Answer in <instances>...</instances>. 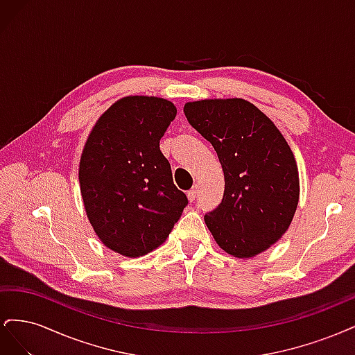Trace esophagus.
I'll list each match as a JSON object with an SVG mask.
<instances>
[{
    "mask_svg": "<svg viewBox=\"0 0 355 355\" xmlns=\"http://www.w3.org/2000/svg\"><path fill=\"white\" fill-rule=\"evenodd\" d=\"M197 192H198V188H197V187L189 189L188 194H187V196H188V200H189V201H194V200L197 198Z\"/></svg>",
    "mask_w": 355,
    "mask_h": 355,
    "instance_id": "esophagus-1",
    "label": "esophagus"
}]
</instances>
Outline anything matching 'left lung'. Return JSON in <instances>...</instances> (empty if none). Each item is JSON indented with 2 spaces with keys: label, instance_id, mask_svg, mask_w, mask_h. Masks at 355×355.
<instances>
[{
  "label": "left lung",
  "instance_id": "obj_1",
  "mask_svg": "<svg viewBox=\"0 0 355 355\" xmlns=\"http://www.w3.org/2000/svg\"><path fill=\"white\" fill-rule=\"evenodd\" d=\"M184 112L223 168V198L204 216L207 228L227 253L259 254L295 216L299 173L292 149L270 118L244 99L188 102Z\"/></svg>",
  "mask_w": 355,
  "mask_h": 355
}]
</instances>
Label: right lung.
I'll use <instances>...</instances> for the list:
<instances>
[{
	"label": "right lung",
	"instance_id": "1",
	"mask_svg": "<svg viewBox=\"0 0 355 355\" xmlns=\"http://www.w3.org/2000/svg\"><path fill=\"white\" fill-rule=\"evenodd\" d=\"M176 106L154 96H127L94 124L80 159L85 213L108 249L139 257L163 244L187 207L159 139Z\"/></svg>",
	"mask_w": 355,
	"mask_h": 355
}]
</instances>
